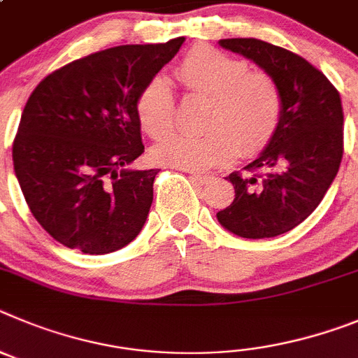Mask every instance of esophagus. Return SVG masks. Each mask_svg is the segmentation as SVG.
<instances>
[{
    "label": "esophagus",
    "instance_id": "esophagus-1",
    "mask_svg": "<svg viewBox=\"0 0 358 358\" xmlns=\"http://www.w3.org/2000/svg\"><path fill=\"white\" fill-rule=\"evenodd\" d=\"M191 180L192 182L199 183V185H203V183H208L212 180V176L208 175H198V173H191Z\"/></svg>",
    "mask_w": 358,
    "mask_h": 358
}]
</instances>
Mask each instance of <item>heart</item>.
I'll return each mask as SVG.
<instances>
[{
  "instance_id": "heart-1",
  "label": "heart",
  "mask_w": 358,
  "mask_h": 358,
  "mask_svg": "<svg viewBox=\"0 0 358 358\" xmlns=\"http://www.w3.org/2000/svg\"><path fill=\"white\" fill-rule=\"evenodd\" d=\"M187 94L207 98L201 135L175 134L153 148L157 164L205 171L241 155H255L271 143L283 115V94L269 73L250 71L246 60L210 46L192 48L175 71ZM141 127L164 139L175 124V98L160 76L151 78L135 99Z\"/></svg>"
}]
</instances>
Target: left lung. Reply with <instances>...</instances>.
I'll list each match as a JSON object with an SVG mask.
<instances>
[{"label": "left lung", "instance_id": "left-lung-1", "mask_svg": "<svg viewBox=\"0 0 358 358\" xmlns=\"http://www.w3.org/2000/svg\"><path fill=\"white\" fill-rule=\"evenodd\" d=\"M224 50L253 60L278 82L283 115L262 155L230 180L234 201L217 221L246 239L292 230L317 208L339 171L344 153L341 96L317 67L259 38H223Z\"/></svg>", "mask_w": 358, "mask_h": 358}]
</instances>
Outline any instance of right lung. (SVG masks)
<instances>
[{"instance_id": "right-lung-1", "label": "right lung", "mask_w": 358, "mask_h": 358, "mask_svg": "<svg viewBox=\"0 0 358 358\" xmlns=\"http://www.w3.org/2000/svg\"><path fill=\"white\" fill-rule=\"evenodd\" d=\"M185 38L87 55L35 87L12 146L15 176L38 224L89 255L139 235L159 169H128L144 153L135 99Z\"/></svg>"}]
</instances>
